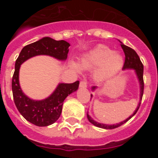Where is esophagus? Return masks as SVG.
<instances>
[{
  "label": "esophagus",
  "mask_w": 158,
  "mask_h": 158,
  "mask_svg": "<svg viewBox=\"0 0 158 158\" xmlns=\"http://www.w3.org/2000/svg\"><path fill=\"white\" fill-rule=\"evenodd\" d=\"M87 87V82L85 81H82L80 82V88H83V89H85Z\"/></svg>",
  "instance_id": "esophagus-1"
}]
</instances>
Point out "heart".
I'll return each instance as SVG.
<instances>
[{
	"label": "heart",
	"instance_id": "obj_1",
	"mask_svg": "<svg viewBox=\"0 0 158 158\" xmlns=\"http://www.w3.org/2000/svg\"><path fill=\"white\" fill-rule=\"evenodd\" d=\"M123 60L120 54L104 45H100L82 55L78 64L71 62L76 70H89L97 68L94 73L96 81H104L115 75L123 66Z\"/></svg>",
	"mask_w": 158,
	"mask_h": 158
}]
</instances>
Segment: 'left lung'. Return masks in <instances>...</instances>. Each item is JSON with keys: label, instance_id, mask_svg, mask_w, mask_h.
<instances>
[{"label": "left lung", "instance_id": "obj_1", "mask_svg": "<svg viewBox=\"0 0 158 158\" xmlns=\"http://www.w3.org/2000/svg\"><path fill=\"white\" fill-rule=\"evenodd\" d=\"M121 43V47H122L123 50L124 51V54H125V62H124L123 67V69L125 70V69H133L135 71V74H136L137 77H138V80L139 82V86H140V100H139V103L138 104V107L135 109V111H134V113L131 115H130L127 118H126L124 121H122L119 123L116 124H112V125H110V124H104L96 122V121L93 120V118H92L90 115L87 113V118L89 119V121L92 124H93L94 126L97 127L103 128V129H115V128L118 127H120L121 125L124 124L125 123L127 122L130 118H131L134 115L136 114V112L139 110V107H140L141 101H142V95H143V90H144V82H143V65H142V62H141L140 58H139V55L137 54V53L134 51L133 49H131V47H127V46L124 45L122 42ZM96 89V86H93L92 87V90L94 91L95 89ZM91 97H93V95L91 94Z\"/></svg>", "mask_w": 158, "mask_h": 158}]
</instances>
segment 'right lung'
Masks as SVG:
<instances>
[{
    "mask_svg": "<svg viewBox=\"0 0 158 158\" xmlns=\"http://www.w3.org/2000/svg\"><path fill=\"white\" fill-rule=\"evenodd\" d=\"M69 46L70 44L65 40L57 41L50 37H44L25 46L16 59L12 80L14 102L23 118L35 126L47 127L58 120L62 113L64 100L69 94L77 90L79 81H77L72 84L59 83L47 98L41 100H32L23 93L19 85L20 65L27 59L37 55H48L59 61H65Z\"/></svg>",
    "mask_w": 158,
    "mask_h": 158,
    "instance_id": "1",
    "label": "right lung"
}]
</instances>
